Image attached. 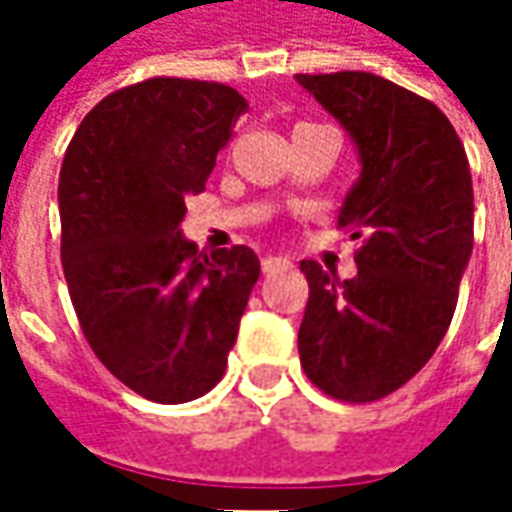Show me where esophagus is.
<instances>
[{
  "mask_svg": "<svg viewBox=\"0 0 512 512\" xmlns=\"http://www.w3.org/2000/svg\"><path fill=\"white\" fill-rule=\"evenodd\" d=\"M290 265H293V262H290L287 256H265V259H262V270H265V273L287 270V267H290Z\"/></svg>",
  "mask_w": 512,
  "mask_h": 512,
  "instance_id": "esophagus-1",
  "label": "esophagus"
}]
</instances>
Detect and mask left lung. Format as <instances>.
Masks as SVG:
<instances>
[{"instance_id": "obj_1", "label": "left lung", "mask_w": 512, "mask_h": 512, "mask_svg": "<svg viewBox=\"0 0 512 512\" xmlns=\"http://www.w3.org/2000/svg\"><path fill=\"white\" fill-rule=\"evenodd\" d=\"M359 150L339 227L356 276L302 262L310 296L299 327L307 379L339 402H376L410 382L444 339L473 253V179L442 110L376 73H299Z\"/></svg>"}]
</instances>
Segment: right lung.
<instances>
[{
  "label": "right lung",
  "instance_id": "right-lung-1",
  "mask_svg": "<svg viewBox=\"0 0 512 512\" xmlns=\"http://www.w3.org/2000/svg\"><path fill=\"white\" fill-rule=\"evenodd\" d=\"M245 110L227 85L156 76L105 96L65 150L70 302L96 359L150 402L219 384L259 279L250 247L199 253L179 230Z\"/></svg>",
  "mask_w": 512,
  "mask_h": 512
}]
</instances>
